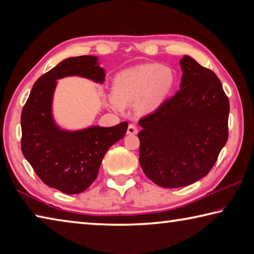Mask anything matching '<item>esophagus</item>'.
<instances>
[{"label":"esophagus","instance_id":"obj_1","mask_svg":"<svg viewBox=\"0 0 254 254\" xmlns=\"http://www.w3.org/2000/svg\"><path fill=\"white\" fill-rule=\"evenodd\" d=\"M136 133H137V127H136L135 124H133V123L128 124L127 134H136Z\"/></svg>","mask_w":254,"mask_h":254}]
</instances>
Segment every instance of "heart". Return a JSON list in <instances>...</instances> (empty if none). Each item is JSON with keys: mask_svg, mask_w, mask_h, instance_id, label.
<instances>
[{"mask_svg": "<svg viewBox=\"0 0 254 254\" xmlns=\"http://www.w3.org/2000/svg\"><path fill=\"white\" fill-rule=\"evenodd\" d=\"M173 80V71L168 67L157 64L137 66L117 76L112 95L120 106L140 101L141 110L151 111L160 104Z\"/></svg>", "mask_w": 254, "mask_h": 254, "instance_id": "b5f03b06", "label": "heart"}]
</instances>
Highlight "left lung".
<instances>
[{
    "label": "left lung",
    "instance_id": "8db88e82",
    "mask_svg": "<svg viewBox=\"0 0 254 254\" xmlns=\"http://www.w3.org/2000/svg\"><path fill=\"white\" fill-rule=\"evenodd\" d=\"M180 89L140 119V165L158 186L178 188L207 175L229 139V97L215 72L188 56Z\"/></svg>",
    "mask_w": 254,
    "mask_h": 254
}]
</instances>
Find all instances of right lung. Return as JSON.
I'll list each match as a JSON object with an SVG mask.
<instances>
[{"label": "right lung", "mask_w": 254, "mask_h": 254, "mask_svg": "<svg viewBox=\"0 0 254 254\" xmlns=\"http://www.w3.org/2000/svg\"><path fill=\"white\" fill-rule=\"evenodd\" d=\"M72 75L100 83L105 77L93 56L63 60L38 78L21 113L23 156L47 186L69 195L79 194L91 186L106 151L127 130V122L75 132L60 130L51 115L56 80Z\"/></svg>", "instance_id": "add662e5"}]
</instances>
